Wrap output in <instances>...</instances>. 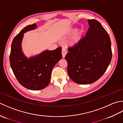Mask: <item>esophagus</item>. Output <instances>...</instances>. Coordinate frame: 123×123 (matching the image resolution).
Here are the masks:
<instances>
[{
  "instance_id": "esophagus-1",
  "label": "esophagus",
  "mask_w": 123,
  "mask_h": 123,
  "mask_svg": "<svg viewBox=\"0 0 123 123\" xmlns=\"http://www.w3.org/2000/svg\"><path fill=\"white\" fill-rule=\"evenodd\" d=\"M67 51L66 50V49L65 48H62V57H63V58L66 56V55L67 54Z\"/></svg>"
}]
</instances>
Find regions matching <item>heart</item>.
Instances as JSON below:
<instances>
[{"mask_svg": "<svg viewBox=\"0 0 123 123\" xmlns=\"http://www.w3.org/2000/svg\"><path fill=\"white\" fill-rule=\"evenodd\" d=\"M82 31L81 30H74V28H71L67 32V34H70L72 33L69 40L67 41V45L69 46H74L77 44L81 39L82 36Z\"/></svg>", "mask_w": 123, "mask_h": 123, "instance_id": "obj_1", "label": "heart"}]
</instances>
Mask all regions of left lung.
Here are the masks:
<instances>
[{"mask_svg":"<svg viewBox=\"0 0 123 123\" xmlns=\"http://www.w3.org/2000/svg\"><path fill=\"white\" fill-rule=\"evenodd\" d=\"M85 37L68 48L66 55L68 73L72 81L81 85L95 82L104 74L112 57L111 41L107 32L95 19H88Z\"/></svg>","mask_w":123,"mask_h":123,"instance_id":"8db88e82","label":"left lung"}]
</instances>
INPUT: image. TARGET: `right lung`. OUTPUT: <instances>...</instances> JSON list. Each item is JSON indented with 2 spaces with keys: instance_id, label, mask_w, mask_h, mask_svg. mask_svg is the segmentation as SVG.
Returning a JSON list of instances; mask_svg holds the SVG:
<instances>
[{
  "instance_id": "right-lung-1",
  "label": "right lung",
  "mask_w": 123,
  "mask_h": 123,
  "mask_svg": "<svg viewBox=\"0 0 123 123\" xmlns=\"http://www.w3.org/2000/svg\"><path fill=\"white\" fill-rule=\"evenodd\" d=\"M37 27L35 24L28 25L15 36L9 56L10 66L18 81L32 90L43 89L48 86L52 69L62 59L61 47L54 50L46 49L30 57L25 55L22 48L24 34Z\"/></svg>"
}]
</instances>
